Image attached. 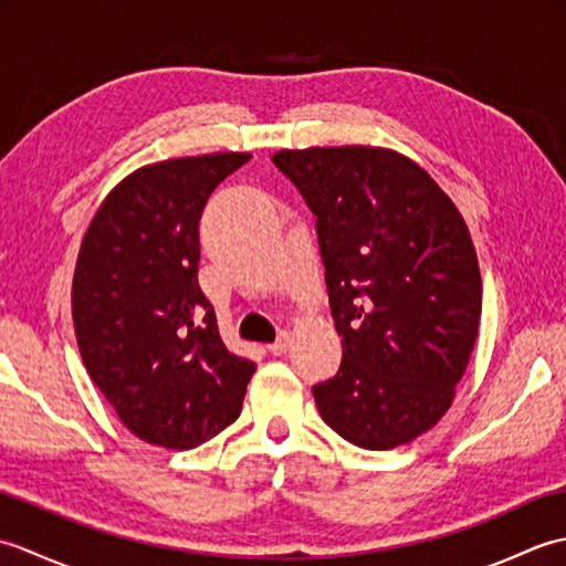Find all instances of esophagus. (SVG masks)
<instances>
[{"label": "esophagus", "mask_w": 566, "mask_h": 566, "mask_svg": "<svg viewBox=\"0 0 566 566\" xmlns=\"http://www.w3.org/2000/svg\"><path fill=\"white\" fill-rule=\"evenodd\" d=\"M290 343H292L290 333H280V338H276L274 343H270L268 350H270L274 357H280V355H284L286 350H290Z\"/></svg>", "instance_id": "1"}]
</instances>
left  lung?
Instances as JSON below:
<instances>
[{
  "label": "left lung",
  "instance_id": "8db88e82",
  "mask_svg": "<svg viewBox=\"0 0 566 566\" xmlns=\"http://www.w3.org/2000/svg\"><path fill=\"white\" fill-rule=\"evenodd\" d=\"M272 163L316 216L343 338L340 369L314 384L318 413L357 448L411 442L450 408L479 333L482 276L467 223L399 153L280 150Z\"/></svg>",
  "mask_w": 566,
  "mask_h": 566
}]
</instances>
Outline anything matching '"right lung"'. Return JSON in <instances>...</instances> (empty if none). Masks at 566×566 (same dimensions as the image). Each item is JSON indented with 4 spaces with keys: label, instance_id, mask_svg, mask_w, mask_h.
<instances>
[{
    "label": "right lung",
    "instance_id": "add662e5",
    "mask_svg": "<svg viewBox=\"0 0 566 566\" xmlns=\"http://www.w3.org/2000/svg\"><path fill=\"white\" fill-rule=\"evenodd\" d=\"M250 160L216 153L140 167L84 233L75 280L82 363L122 423L191 450L231 426L255 365L228 353L199 286V221L211 191Z\"/></svg>",
    "mask_w": 566,
    "mask_h": 566
}]
</instances>
